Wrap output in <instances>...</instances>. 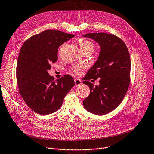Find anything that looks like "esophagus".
Returning <instances> with one entry per match:
<instances>
[{
  "label": "esophagus",
  "instance_id": "obj_1",
  "mask_svg": "<svg viewBox=\"0 0 154 154\" xmlns=\"http://www.w3.org/2000/svg\"><path fill=\"white\" fill-rule=\"evenodd\" d=\"M74 82H75V86H78L79 85H80L82 84V81L80 79H74Z\"/></svg>",
  "mask_w": 154,
  "mask_h": 154
}]
</instances>
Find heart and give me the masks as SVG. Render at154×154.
Here are the masks:
<instances>
[{"label": "heart", "instance_id": "b5f03b06", "mask_svg": "<svg viewBox=\"0 0 154 154\" xmlns=\"http://www.w3.org/2000/svg\"><path fill=\"white\" fill-rule=\"evenodd\" d=\"M78 43L80 46V48L82 52L85 51H90L92 52L94 49V45L93 42L85 38H81L78 40ZM85 65H75L71 67L69 70L76 75H81L83 71L85 69Z\"/></svg>", "mask_w": 154, "mask_h": 154}]
</instances>
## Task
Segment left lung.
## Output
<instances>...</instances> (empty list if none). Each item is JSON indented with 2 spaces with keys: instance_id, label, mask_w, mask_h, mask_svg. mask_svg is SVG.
Masks as SVG:
<instances>
[{
  "instance_id": "8db88e82",
  "label": "left lung",
  "mask_w": 154,
  "mask_h": 154,
  "mask_svg": "<svg viewBox=\"0 0 154 154\" xmlns=\"http://www.w3.org/2000/svg\"><path fill=\"white\" fill-rule=\"evenodd\" d=\"M85 37L93 39L101 46L98 60L87 72L83 83L90 88L83 101L84 107L91 113L103 115L121 103L130 83L131 60L124 42L117 36L106 33H90ZM100 78L99 86L89 80Z\"/></svg>"
}]
</instances>
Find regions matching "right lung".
<instances>
[{"instance_id": "obj_1", "label": "right lung", "mask_w": 154, "mask_h": 154, "mask_svg": "<svg viewBox=\"0 0 154 154\" xmlns=\"http://www.w3.org/2000/svg\"><path fill=\"white\" fill-rule=\"evenodd\" d=\"M74 35L47 30L27 39L20 50L16 68L18 92L27 106L36 113H53L61 107L74 86L69 75L54 80L47 71L57 60L58 48Z\"/></svg>"}]
</instances>
